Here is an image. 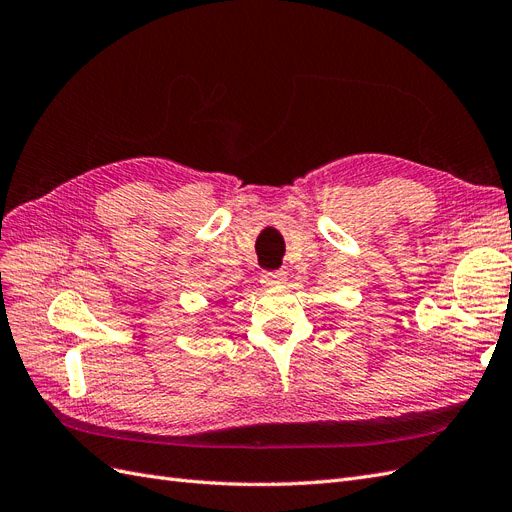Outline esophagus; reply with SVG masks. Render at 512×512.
<instances>
[{
	"mask_svg": "<svg viewBox=\"0 0 512 512\" xmlns=\"http://www.w3.org/2000/svg\"><path fill=\"white\" fill-rule=\"evenodd\" d=\"M260 282L265 286H277L286 282V273L284 271H265L260 275Z\"/></svg>",
	"mask_w": 512,
	"mask_h": 512,
	"instance_id": "esophagus-1",
	"label": "esophagus"
}]
</instances>
